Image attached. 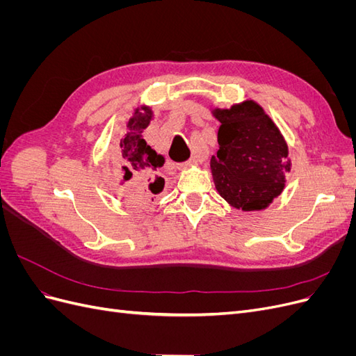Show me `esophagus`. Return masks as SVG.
Segmentation results:
<instances>
[{"mask_svg": "<svg viewBox=\"0 0 356 356\" xmlns=\"http://www.w3.org/2000/svg\"><path fill=\"white\" fill-rule=\"evenodd\" d=\"M197 163H200V157L199 156H193L190 160L184 161V163H179L177 168L178 169H187V168H190L193 165H197Z\"/></svg>", "mask_w": 356, "mask_h": 356, "instance_id": "obj_1", "label": "esophagus"}]
</instances>
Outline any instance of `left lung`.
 <instances>
[{"label": "left lung", "instance_id": "1", "mask_svg": "<svg viewBox=\"0 0 356 356\" xmlns=\"http://www.w3.org/2000/svg\"><path fill=\"white\" fill-rule=\"evenodd\" d=\"M218 129L217 156L211 170L221 197L242 211L267 208L285 187L288 147L260 105L245 101L229 110H213Z\"/></svg>", "mask_w": 356, "mask_h": 356}]
</instances>
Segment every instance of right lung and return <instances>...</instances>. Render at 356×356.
Instances as JSON below:
<instances>
[{"label": "right lung", "mask_w": 356, "mask_h": 356, "mask_svg": "<svg viewBox=\"0 0 356 356\" xmlns=\"http://www.w3.org/2000/svg\"><path fill=\"white\" fill-rule=\"evenodd\" d=\"M152 117L153 111L148 106L135 110V114L129 118L127 132L120 139V149L115 157V169H120L118 177H122L135 196H148L149 193L157 195L165 186V179L159 175L165 159L147 145L141 135Z\"/></svg>", "instance_id": "1"}]
</instances>
